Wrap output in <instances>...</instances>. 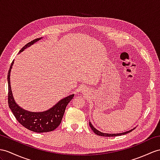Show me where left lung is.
I'll return each instance as SVG.
<instances>
[{"instance_id": "8db88e82", "label": "left lung", "mask_w": 160, "mask_h": 160, "mask_svg": "<svg viewBox=\"0 0 160 160\" xmlns=\"http://www.w3.org/2000/svg\"><path fill=\"white\" fill-rule=\"evenodd\" d=\"M89 126H90L91 129L93 130V132H94V133H95L96 134L98 135V136H106V137H107V136H108V137H110V136H121V135L126 134H128V133H129V132H132V130H134L135 128H136V127H135L134 128H133V129H132V130H128V131L125 132H122V133H119V134H108V133H103V132H101L98 131V130H96V128L93 126V125H92V123H91L90 122H89Z\"/></svg>"}]
</instances>
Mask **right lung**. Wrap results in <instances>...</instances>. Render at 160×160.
<instances>
[{"label":"right lung","mask_w":160,"mask_h":160,"mask_svg":"<svg viewBox=\"0 0 160 160\" xmlns=\"http://www.w3.org/2000/svg\"><path fill=\"white\" fill-rule=\"evenodd\" d=\"M42 38H38L34 39L26 44L19 51V53L22 52L25 49L33 45L34 42L41 40ZM14 63V60L12 62L10 69L7 75L8 81V103L10 109L12 111L15 118L18 122L27 129L34 132H48L54 130L60 125L62 118L64 113L66 107L74 97L75 94L69 95L68 96L60 100L59 102L49 109L42 112H31L26 111L20 107L15 102L14 100L12 91H11L10 83V75L11 68Z\"/></svg>","instance_id":"add662e5"}]
</instances>
